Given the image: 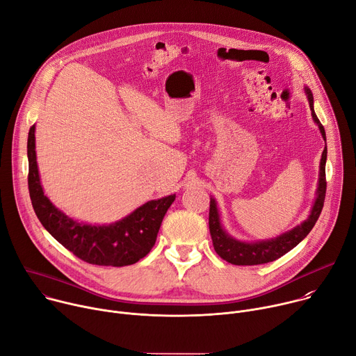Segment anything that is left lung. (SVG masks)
Wrapping results in <instances>:
<instances>
[{"label": "left lung", "mask_w": 356, "mask_h": 356, "mask_svg": "<svg viewBox=\"0 0 356 356\" xmlns=\"http://www.w3.org/2000/svg\"><path fill=\"white\" fill-rule=\"evenodd\" d=\"M304 92L307 95L310 110H312V117L314 124L318 127L323 139L325 140V147L323 150L321 161H320V172H318V183H317V190H316V197L314 202L312 206L309 217L304 220L301 224L296 225L294 228L280 234L276 238L270 239H262V241H239L229 235L227 229L222 225L221 221V213L218 210L217 201L211 195L210 198V217H209V224H210V234L213 239V245L216 252L218 255L238 266L243 265H262L268 262H273L283 257L284 253L291 250L294 246H297L304 238L309 235V232L313 229L316 225L323 206H324V200H325V162H327V138H325V131L324 127L321 125L320 120L316 115L314 111V98L312 90L304 86Z\"/></svg>", "instance_id": "obj_1"}]
</instances>
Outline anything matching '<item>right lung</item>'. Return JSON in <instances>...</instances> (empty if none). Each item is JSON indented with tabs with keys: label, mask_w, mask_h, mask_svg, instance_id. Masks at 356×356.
Here are the masks:
<instances>
[{
	"label": "right lung",
	"mask_w": 356,
	"mask_h": 356,
	"mask_svg": "<svg viewBox=\"0 0 356 356\" xmlns=\"http://www.w3.org/2000/svg\"><path fill=\"white\" fill-rule=\"evenodd\" d=\"M35 125L28 134L29 195L44 229L77 258L101 266H128L145 258L156 242L163 217L176 194L150 200L111 224H87L66 216L44 194L35 146Z\"/></svg>",
	"instance_id": "add662e5"
}]
</instances>
